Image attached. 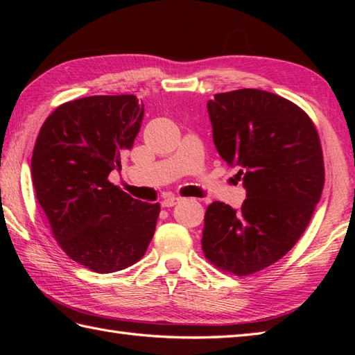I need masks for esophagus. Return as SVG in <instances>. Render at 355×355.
<instances>
[{"label": "esophagus", "instance_id": "esophagus-1", "mask_svg": "<svg viewBox=\"0 0 355 355\" xmlns=\"http://www.w3.org/2000/svg\"><path fill=\"white\" fill-rule=\"evenodd\" d=\"M182 201H183V198H180V197H168V198H164L162 201V206L163 207H172V206H175V205H178V202H182Z\"/></svg>", "mask_w": 355, "mask_h": 355}]
</instances>
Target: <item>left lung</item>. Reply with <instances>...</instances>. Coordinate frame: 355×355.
<instances>
[{
    "mask_svg": "<svg viewBox=\"0 0 355 355\" xmlns=\"http://www.w3.org/2000/svg\"><path fill=\"white\" fill-rule=\"evenodd\" d=\"M207 111L247 198L241 209L209 205L201 247L216 268L248 276L288 253L310 224L325 184L320 139L302 108L262 89L218 93Z\"/></svg>",
    "mask_w": 355,
    "mask_h": 355,
    "instance_id": "left-lung-1",
    "label": "left lung"
}]
</instances>
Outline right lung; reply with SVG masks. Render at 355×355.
Returning <instances> with one entry per match:
<instances>
[{"instance_id":"1","label":"right lung","mask_w":355,"mask_h":355,"mask_svg":"<svg viewBox=\"0 0 355 355\" xmlns=\"http://www.w3.org/2000/svg\"><path fill=\"white\" fill-rule=\"evenodd\" d=\"M141 120L134 94L82 97L59 105L35 143L33 186L53 236L96 273L131 267L154 236L160 205L135 200L108 180Z\"/></svg>"}]
</instances>
